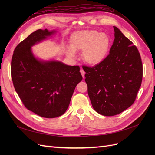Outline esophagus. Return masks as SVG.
I'll return each instance as SVG.
<instances>
[{"instance_id":"1","label":"esophagus","mask_w":155,"mask_h":155,"mask_svg":"<svg viewBox=\"0 0 155 155\" xmlns=\"http://www.w3.org/2000/svg\"><path fill=\"white\" fill-rule=\"evenodd\" d=\"M80 72H81V75H82L83 78L85 77V71H84V70H83V69H81V70H80Z\"/></svg>"}]
</instances>
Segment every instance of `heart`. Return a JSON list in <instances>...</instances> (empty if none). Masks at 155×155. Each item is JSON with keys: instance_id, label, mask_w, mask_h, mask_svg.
<instances>
[{"instance_id": "obj_1", "label": "heart", "mask_w": 155, "mask_h": 155, "mask_svg": "<svg viewBox=\"0 0 155 155\" xmlns=\"http://www.w3.org/2000/svg\"><path fill=\"white\" fill-rule=\"evenodd\" d=\"M110 44V37L105 33L93 30L77 31L70 37V48L65 53L69 58L75 59V52L83 51L84 61L91 65H97L107 58Z\"/></svg>"}]
</instances>
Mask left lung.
<instances>
[{
    "label": "left lung",
    "instance_id": "left-lung-1",
    "mask_svg": "<svg viewBox=\"0 0 155 155\" xmlns=\"http://www.w3.org/2000/svg\"><path fill=\"white\" fill-rule=\"evenodd\" d=\"M113 27L114 39L105 59L95 67H83L94 109L106 116L118 114L133 104L143 76L137 48Z\"/></svg>",
    "mask_w": 155,
    "mask_h": 155
}]
</instances>
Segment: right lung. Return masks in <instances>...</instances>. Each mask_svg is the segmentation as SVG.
<instances>
[{"label": "right lung", "instance_id": "obj_1", "mask_svg": "<svg viewBox=\"0 0 155 155\" xmlns=\"http://www.w3.org/2000/svg\"><path fill=\"white\" fill-rule=\"evenodd\" d=\"M55 32L39 29L31 33L14 50L11 63L13 86L22 104L46 118L66 112L75 88L83 79L79 67L56 60H41L33 54L31 46Z\"/></svg>", "mask_w": 155, "mask_h": 155}]
</instances>
